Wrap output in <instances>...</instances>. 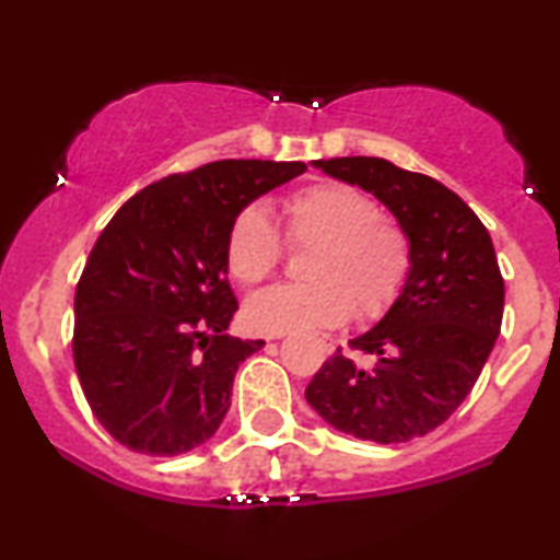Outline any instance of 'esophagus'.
<instances>
[{"label":"esophagus","instance_id":"1","mask_svg":"<svg viewBox=\"0 0 560 560\" xmlns=\"http://www.w3.org/2000/svg\"><path fill=\"white\" fill-rule=\"evenodd\" d=\"M320 349H323V352H326V354H331V352H334V345H331V341H328V339H323V341H320Z\"/></svg>","mask_w":560,"mask_h":560}]
</instances>
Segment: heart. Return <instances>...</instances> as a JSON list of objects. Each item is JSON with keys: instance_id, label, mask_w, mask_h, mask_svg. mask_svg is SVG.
I'll list each match as a JSON object with an SVG mask.
<instances>
[{"instance_id": "b5f03b06", "label": "heart", "mask_w": 560, "mask_h": 560, "mask_svg": "<svg viewBox=\"0 0 560 560\" xmlns=\"http://www.w3.org/2000/svg\"><path fill=\"white\" fill-rule=\"evenodd\" d=\"M287 242L313 247L305 260V284H281L247 302L253 331L281 336L378 320L399 302L412 276V242L396 221L381 215L373 195L347 182H318L284 200ZM284 260V242L258 206L234 215L224 242L226 271L255 287Z\"/></svg>"}]
</instances>
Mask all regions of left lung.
I'll list each match as a JSON object with an SVG mask.
<instances>
[{"mask_svg":"<svg viewBox=\"0 0 560 560\" xmlns=\"http://www.w3.org/2000/svg\"><path fill=\"white\" fill-rule=\"evenodd\" d=\"M373 192L412 242V276L383 320L336 349L305 388L328 425L375 443H404L459 409L493 349L503 318V276L488 229L454 190L386 159L313 161Z\"/></svg>","mask_w":560,"mask_h":560,"instance_id":"1","label":"left lung"}]
</instances>
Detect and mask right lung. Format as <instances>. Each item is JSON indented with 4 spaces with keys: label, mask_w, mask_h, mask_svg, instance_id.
Here are the masks:
<instances>
[{
    "label": "right lung",
    "mask_w": 560,
    "mask_h": 560,
    "mask_svg": "<svg viewBox=\"0 0 560 560\" xmlns=\"http://www.w3.org/2000/svg\"><path fill=\"white\" fill-rule=\"evenodd\" d=\"M302 161L226 159L170 174L112 215L75 289L72 357L88 407L114 441L148 456L206 443L240 362L262 341L224 336L229 224Z\"/></svg>",
    "instance_id": "obj_1"
}]
</instances>
